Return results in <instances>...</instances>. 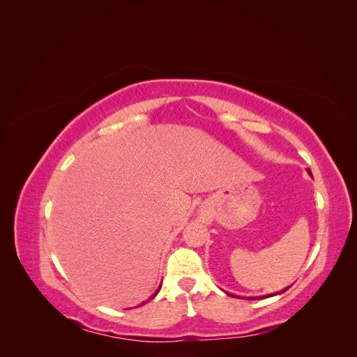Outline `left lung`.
I'll list each match as a JSON object with an SVG mask.
<instances>
[{"label": "left lung", "mask_w": 357, "mask_h": 357, "mask_svg": "<svg viewBox=\"0 0 357 357\" xmlns=\"http://www.w3.org/2000/svg\"><path fill=\"white\" fill-rule=\"evenodd\" d=\"M287 289H289V287H286L284 290H287ZM284 290H283V291H284ZM280 294H282V291H280ZM269 296H273V295H269Z\"/></svg>", "instance_id": "8db88e82"}]
</instances>
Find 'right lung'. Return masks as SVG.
Segmentation results:
<instances>
[{
    "label": "right lung",
    "instance_id": "right-lung-1",
    "mask_svg": "<svg viewBox=\"0 0 357 357\" xmlns=\"http://www.w3.org/2000/svg\"><path fill=\"white\" fill-rule=\"evenodd\" d=\"M156 294H158V291H156ZM156 294H155V295H153V296H152V298H155V296H156Z\"/></svg>",
    "mask_w": 357,
    "mask_h": 357
}]
</instances>
